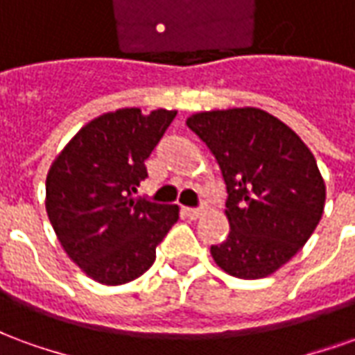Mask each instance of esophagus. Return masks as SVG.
I'll list each match as a JSON object with an SVG mask.
<instances>
[{"mask_svg": "<svg viewBox=\"0 0 355 355\" xmlns=\"http://www.w3.org/2000/svg\"><path fill=\"white\" fill-rule=\"evenodd\" d=\"M201 213H203V209H201V207H198V209L186 207L184 209V215L188 216V218H192V220H196V218H200Z\"/></svg>", "mask_w": 355, "mask_h": 355, "instance_id": "34e87169", "label": "esophagus"}]
</instances>
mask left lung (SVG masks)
Segmentation results:
<instances>
[{"instance_id": "8db88e82", "label": "left lung", "mask_w": 355, "mask_h": 355, "mask_svg": "<svg viewBox=\"0 0 355 355\" xmlns=\"http://www.w3.org/2000/svg\"><path fill=\"white\" fill-rule=\"evenodd\" d=\"M226 182L230 234L211 254L226 274L259 279L289 262L320 224L325 182L297 132L259 108L200 112L186 119Z\"/></svg>"}]
</instances>
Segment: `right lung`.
<instances>
[{
    "label": "right lung",
    "instance_id": "add662e5",
    "mask_svg": "<svg viewBox=\"0 0 355 355\" xmlns=\"http://www.w3.org/2000/svg\"><path fill=\"white\" fill-rule=\"evenodd\" d=\"M175 110L121 108L94 117L51 165L45 209L66 254L104 285L137 279L178 220V205L135 200Z\"/></svg>",
    "mask_w": 355,
    "mask_h": 355
}]
</instances>
